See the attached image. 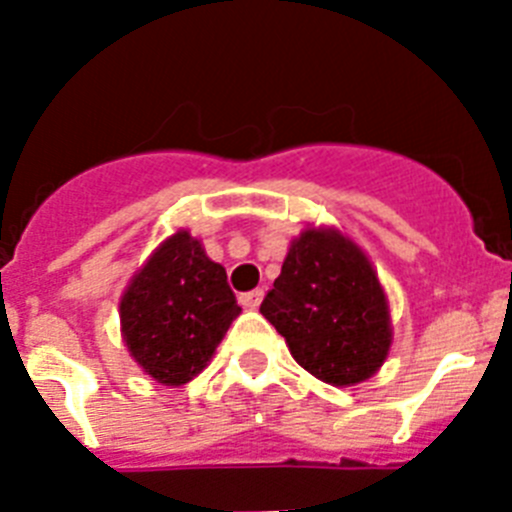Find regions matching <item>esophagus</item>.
<instances>
[{"label": "esophagus", "mask_w": 512, "mask_h": 512, "mask_svg": "<svg viewBox=\"0 0 512 512\" xmlns=\"http://www.w3.org/2000/svg\"><path fill=\"white\" fill-rule=\"evenodd\" d=\"M261 300H264V289H253V292L241 295V305L248 307V310H256L261 305Z\"/></svg>", "instance_id": "34e87169"}]
</instances>
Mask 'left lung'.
<instances>
[{
  "mask_svg": "<svg viewBox=\"0 0 512 512\" xmlns=\"http://www.w3.org/2000/svg\"><path fill=\"white\" fill-rule=\"evenodd\" d=\"M302 369L333 387H354L390 356L392 320L372 261L346 233L307 225L289 243L282 274L261 302Z\"/></svg>",
  "mask_w": 512,
  "mask_h": 512,
  "instance_id": "left-lung-1",
  "label": "left lung"
}]
</instances>
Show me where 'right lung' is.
Wrapping results in <instances>:
<instances>
[{"label":"right lung","mask_w":512,"mask_h":512,"mask_svg":"<svg viewBox=\"0 0 512 512\" xmlns=\"http://www.w3.org/2000/svg\"><path fill=\"white\" fill-rule=\"evenodd\" d=\"M238 315L225 269L184 228L148 256L120 297L122 341L166 387L197 377Z\"/></svg>","instance_id":"right-lung-1"}]
</instances>
